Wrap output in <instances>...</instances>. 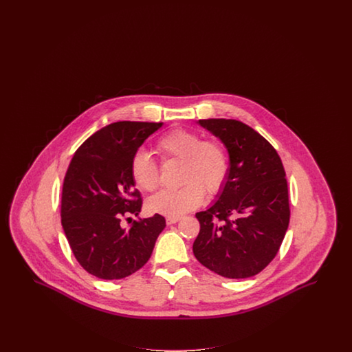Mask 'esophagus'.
Listing matches in <instances>:
<instances>
[{"label": "esophagus", "mask_w": 352, "mask_h": 352, "mask_svg": "<svg viewBox=\"0 0 352 352\" xmlns=\"http://www.w3.org/2000/svg\"><path fill=\"white\" fill-rule=\"evenodd\" d=\"M181 218H166V224L171 226V224H175L177 221H179Z\"/></svg>", "instance_id": "esophagus-1"}]
</instances>
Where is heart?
Returning a JSON list of instances; mask_svg holds the SVG:
<instances>
[{"instance_id": "1", "label": "heart", "mask_w": 352, "mask_h": 352, "mask_svg": "<svg viewBox=\"0 0 352 352\" xmlns=\"http://www.w3.org/2000/svg\"><path fill=\"white\" fill-rule=\"evenodd\" d=\"M157 151L165 160H179V182L177 188H165L148 201L151 212L168 218H179L199 207L208 195H217L230 175V155L215 140H203L201 134L188 129H173L157 141ZM134 184L144 191H154L160 184V171L151 155L137 151L131 161Z\"/></svg>"}]
</instances>
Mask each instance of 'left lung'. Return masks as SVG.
<instances>
[{"label":"left lung","instance_id":"left-lung-1","mask_svg":"<svg viewBox=\"0 0 352 352\" xmlns=\"http://www.w3.org/2000/svg\"><path fill=\"white\" fill-rule=\"evenodd\" d=\"M230 154V175L208 210L192 252L206 268L227 278L256 276L274 258L289 219V194L280 155L251 126L237 120H199Z\"/></svg>","mask_w":352,"mask_h":352}]
</instances>
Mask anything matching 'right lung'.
Instances as JSON below:
<instances>
[{"label": "right lung", "mask_w": 352, "mask_h": 352, "mask_svg": "<svg viewBox=\"0 0 352 352\" xmlns=\"http://www.w3.org/2000/svg\"><path fill=\"white\" fill-rule=\"evenodd\" d=\"M162 122L118 121L87 138L75 151L62 188L60 217L78 263L102 280H120L151 258L165 218L133 220L129 230L121 219L138 215L142 198L134 188L131 161L144 141Z\"/></svg>", "instance_id": "add662e5"}]
</instances>
